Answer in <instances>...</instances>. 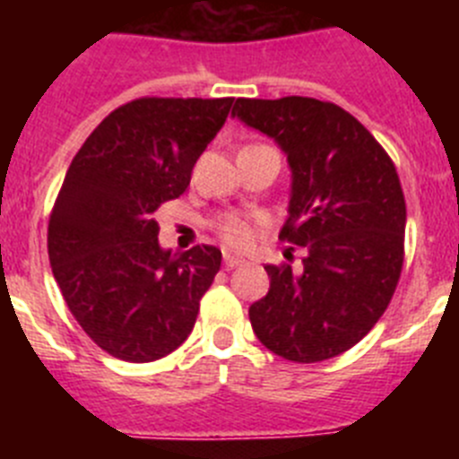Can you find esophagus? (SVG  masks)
Returning a JSON list of instances; mask_svg holds the SVG:
<instances>
[{"instance_id": "34e87169", "label": "esophagus", "mask_w": 459, "mask_h": 459, "mask_svg": "<svg viewBox=\"0 0 459 459\" xmlns=\"http://www.w3.org/2000/svg\"><path fill=\"white\" fill-rule=\"evenodd\" d=\"M243 264V259L237 257V255H230L225 253V269H234V266Z\"/></svg>"}]
</instances>
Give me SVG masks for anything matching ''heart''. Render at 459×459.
Masks as SVG:
<instances>
[{
    "mask_svg": "<svg viewBox=\"0 0 459 459\" xmlns=\"http://www.w3.org/2000/svg\"><path fill=\"white\" fill-rule=\"evenodd\" d=\"M218 232H221L222 241L234 246V248H246L250 243V225L238 216L222 218Z\"/></svg>",
    "mask_w": 459,
    "mask_h": 459,
    "instance_id": "b5f03b06",
    "label": "heart"
}]
</instances>
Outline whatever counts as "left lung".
<instances>
[{"label":"left lung","instance_id":"left-lung-1","mask_svg":"<svg viewBox=\"0 0 459 459\" xmlns=\"http://www.w3.org/2000/svg\"><path fill=\"white\" fill-rule=\"evenodd\" d=\"M232 117L285 152L291 195L280 238L307 250L301 273L264 266L269 294L248 310L255 335L294 363L333 359L366 338L400 280L407 206L395 165L326 100L237 99Z\"/></svg>","mask_w":459,"mask_h":459}]
</instances>
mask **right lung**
Returning <instances> with one entry per match:
<instances>
[{
    "mask_svg": "<svg viewBox=\"0 0 459 459\" xmlns=\"http://www.w3.org/2000/svg\"><path fill=\"white\" fill-rule=\"evenodd\" d=\"M232 105L131 100L93 128L64 177L48 225L52 273L84 333L115 359H163L193 331L222 255L163 250L153 211L184 195Z\"/></svg>",
    "mask_w": 459,
    "mask_h": 459,
    "instance_id": "obj_1",
    "label": "right lung"
}]
</instances>
